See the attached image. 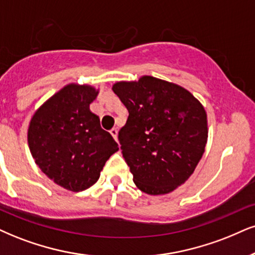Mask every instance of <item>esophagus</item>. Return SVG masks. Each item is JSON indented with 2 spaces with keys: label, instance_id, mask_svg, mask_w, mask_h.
Here are the masks:
<instances>
[{
  "label": "esophagus",
  "instance_id": "obj_1",
  "mask_svg": "<svg viewBox=\"0 0 255 255\" xmlns=\"http://www.w3.org/2000/svg\"><path fill=\"white\" fill-rule=\"evenodd\" d=\"M110 133L112 134V137L115 138V140H117V136H118V130H117V128H113L111 131H110Z\"/></svg>",
  "mask_w": 255,
  "mask_h": 255
}]
</instances>
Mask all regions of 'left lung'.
<instances>
[{
    "instance_id": "obj_1",
    "label": "left lung",
    "mask_w": 255,
    "mask_h": 255,
    "mask_svg": "<svg viewBox=\"0 0 255 255\" xmlns=\"http://www.w3.org/2000/svg\"><path fill=\"white\" fill-rule=\"evenodd\" d=\"M112 90L128 111L118 140L133 182L150 195L175 190L202 158L208 138L203 106L183 87L149 75Z\"/></svg>"
}]
</instances>
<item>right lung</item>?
<instances>
[{"label": "right lung", "mask_w": 255, "mask_h": 255, "mask_svg": "<svg viewBox=\"0 0 255 255\" xmlns=\"http://www.w3.org/2000/svg\"><path fill=\"white\" fill-rule=\"evenodd\" d=\"M97 94L91 86L67 85L37 110L28 128L30 152L41 171L72 191L92 187L118 150L90 111Z\"/></svg>", "instance_id": "right-lung-1"}]
</instances>
